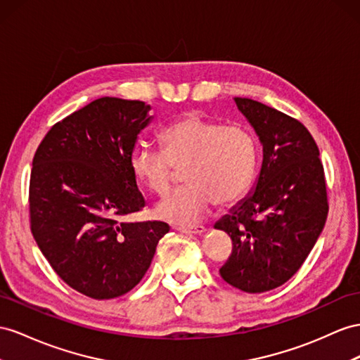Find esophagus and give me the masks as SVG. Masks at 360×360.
<instances>
[{
	"label": "esophagus",
	"instance_id": "34e87169",
	"mask_svg": "<svg viewBox=\"0 0 360 360\" xmlns=\"http://www.w3.org/2000/svg\"><path fill=\"white\" fill-rule=\"evenodd\" d=\"M176 229L179 233H186V234H204L207 231L205 226L198 225V226H176Z\"/></svg>",
	"mask_w": 360,
	"mask_h": 360
}]
</instances>
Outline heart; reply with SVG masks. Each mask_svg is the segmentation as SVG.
<instances>
[{
	"label": "heart",
	"instance_id": "heart-1",
	"mask_svg": "<svg viewBox=\"0 0 360 360\" xmlns=\"http://www.w3.org/2000/svg\"><path fill=\"white\" fill-rule=\"evenodd\" d=\"M164 150L136 147L131 156L135 179L155 195L169 190L176 169L188 186L169 193L155 214L173 224H195L214 200L231 205L251 188L257 170V143L248 127L225 124L190 114L170 124L161 136Z\"/></svg>",
	"mask_w": 360,
	"mask_h": 360
}]
</instances>
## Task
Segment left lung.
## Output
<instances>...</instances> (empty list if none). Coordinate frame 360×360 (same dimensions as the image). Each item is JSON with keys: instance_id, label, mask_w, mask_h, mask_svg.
Listing matches in <instances>:
<instances>
[{"instance_id": "left-lung-1", "label": "left lung", "mask_w": 360, "mask_h": 360, "mask_svg": "<svg viewBox=\"0 0 360 360\" xmlns=\"http://www.w3.org/2000/svg\"><path fill=\"white\" fill-rule=\"evenodd\" d=\"M263 147L259 179L214 228L233 240L220 275L234 288L262 293L284 284L306 262L324 229L328 202L313 136L298 120L251 98H234Z\"/></svg>"}]
</instances>
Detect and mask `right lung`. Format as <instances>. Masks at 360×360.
<instances>
[{
	"label": "right lung",
	"instance_id": "add662e5",
	"mask_svg": "<svg viewBox=\"0 0 360 360\" xmlns=\"http://www.w3.org/2000/svg\"><path fill=\"white\" fill-rule=\"evenodd\" d=\"M149 110L140 100L97 98L54 124L34 153L32 234L54 272L89 298L132 290L170 229L158 220L120 222L146 204L131 156Z\"/></svg>",
	"mask_w": 360,
	"mask_h": 360
}]
</instances>
